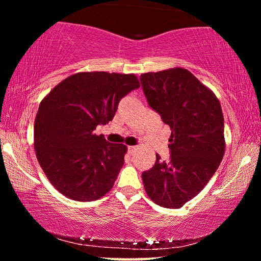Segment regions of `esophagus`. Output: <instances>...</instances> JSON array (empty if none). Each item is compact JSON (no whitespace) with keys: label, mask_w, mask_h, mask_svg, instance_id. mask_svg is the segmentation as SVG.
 Instances as JSON below:
<instances>
[{"label":"esophagus","mask_w":261,"mask_h":261,"mask_svg":"<svg viewBox=\"0 0 261 261\" xmlns=\"http://www.w3.org/2000/svg\"><path fill=\"white\" fill-rule=\"evenodd\" d=\"M136 149H137V146H127V151H129L130 154H134Z\"/></svg>","instance_id":"obj_1"}]
</instances>
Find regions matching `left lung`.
Segmentation results:
<instances>
[{
	"label": "left lung",
	"mask_w": 261,
	"mask_h": 261,
	"mask_svg": "<svg viewBox=\"0 0 261 261\" xmlns=\"http://www.w3.org/2000/svg\"><path fill=\"white\" fill-rule=\"evenodd\" d=\"M149 107L169 125L170 161H156L141 174L156 205L179 208L208 183L222 160L223 114L213 91L187 69L171 68L140 76Z\"/></svg>",
	"instance_id": "obj_1"
}]
</instances>
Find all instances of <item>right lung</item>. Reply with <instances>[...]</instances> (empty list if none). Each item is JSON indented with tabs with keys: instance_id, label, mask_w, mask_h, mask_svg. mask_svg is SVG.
I'll return each instance as SVG.
<instances>
[{
	"instance_id": "obj_1",
	"label": "right lung",
	"mask_w": 261,
	"mask_h": 261,
	"mask_svg": "<svg viewBox=\"0 0 261 261\" xmlns=\"http://www.w3.org/2000/svg\"><path fill=\"white\" fill-rule=\"evenodd\" d=\"M136 74L78 72L53 88L34 120L39 165L57 191L69 199H100L114 187L127 147L95 135L113 120L120 100L138 88Z\"/></svg>"
}]
</instances>
